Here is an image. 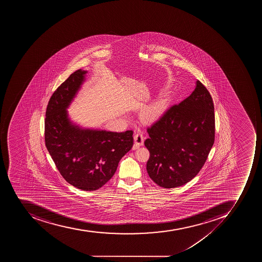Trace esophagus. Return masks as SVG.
Segmentation results:
<instances>
[{"label":"esophagus","instance_id":"34e87169","mask_svg":"<svg viewBox=\"0 0 262 262\" xmlns=\"http://www.w3.org/2000/svg\"><path fill=\"white\" fill-rule=\"evenodd\" d=\"M134 142H135L134 149L138 148L139 146H142L144 143V138H143V135L141 133H137V134H134Z\"/></svg>","mask_w":262,"mask_h":262}]
</instances>
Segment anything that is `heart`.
I'll return each mask as SVG.
<instances>
[{"label":"heart","instance_id":"1","mask_svg":"<svg viewBox=\"0 0 262 262\" xmlns=\"http://www.w3.org/2000/svg\"><path fill=\"white\" fill-rule=\"evenodd\" d=\"M169 103V97L167 95L161 96L150 105H146L141 111V120L144 123H151L158 120L166 111Z\"/></svg>","mask_w":262,"mask_h":262}]
</instances>
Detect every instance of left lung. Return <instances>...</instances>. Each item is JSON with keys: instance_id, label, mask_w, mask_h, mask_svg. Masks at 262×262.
<instances>
[{"instance_id": "left-lung-1", "label": "left lung", "mask_w": 262, "mask_h": 262, "mask_svg": "<svg viewBox=\"0 0 262 262\" xmlns=\"http://www.w3.org/2000/svg\"><path fill=\"white\" fill-rule=\"evenodd\" d=\"M212 97L200 81L192 94L147 128L146 170L162 188L184 185L199 173L214 142Z\"/></svg>"}]
</instances>
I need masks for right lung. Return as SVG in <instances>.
<instances>
[{"mask_svg": "<svg viewBox=\"0 0 262 262\" xmlns=\"http://www.w3.org/2000/svg\"><path fill=\"white\" fill-rule=\"evenodd\" d=\"M86 74L78 70L70 74L50 98L46 111L45 143L69 184L83 191H94L115 174L120 159L132 148L134 133L82 128L70 121L66 110Z\"/></svg>", "mask_w": 262, "mask_h": 262, "instance_id": "add662e5", "label": "right lung"}]
</instances>
